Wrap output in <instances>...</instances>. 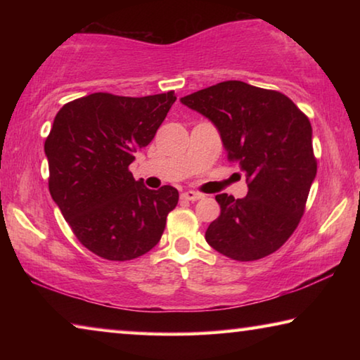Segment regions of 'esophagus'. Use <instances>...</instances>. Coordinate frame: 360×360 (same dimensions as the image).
<instances>
[{"label": "esophagus", "instance_id": "1", "mask_svg": "<svg viewBox=\"0 0 360 360\" xmlns=\"http://www.w3.org/2000/svg\"><path fill=\"white\" fill-rule=\"evenodd\" d=\"M181 197L184 200H188V202H197V200L203 198V195L198 193V192H193V191H187L184 193H181Z\"/></svg>", "mask_w": 360, "mask_h": 360}]
</instances>
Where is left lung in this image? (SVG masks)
Listing matches in <instances>:
<instances>
[{
  "mask_svg": "<svg viewBox=\"0 0 360 360\" xmlns=\"http://www.w3.org/2000/svg\"><path fill=\"white\" fill-rule=\"evenodd\" d=\"M208 117L229 160L246 174L248 195H216L221 216L205 238L227 257L257 260L278 251L294 233L316 178L313 130L288 96L241 81H225L181 98Z\"/></svg>",
  "mask_w": 360,
  "mask_h": 360,
  "instance_id": "1",
  "label": "left lung"
}]
</instances>
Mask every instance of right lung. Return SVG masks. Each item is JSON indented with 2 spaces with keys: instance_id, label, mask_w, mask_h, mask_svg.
I'll list each match as a JSON object with an SVG mask.
<instances>
[{
  "instance_id": "1",
  "label": "right lung",
  "mask_w": 360,
  "mask_h": 360,
  "mask_svg": "<svg viewBox=\"0 0 360 360\" xmlns=\"http://www.w3.org/2000/svg\"><path fill=\"white\" fill-rule=\"evenodd\" d=\"M174 101V92L141 98L98 92L66 103L53 119L44 143L49 191L76 238L103 259L149 252L178 205L174 187L150 191L129 169Z\"/></svg>"
}]
</instances>
